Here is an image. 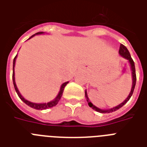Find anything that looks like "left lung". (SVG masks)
<instances>
[{
  "label": "left lung",
  "mask_w": 147,
  "mask_h": 147,
  "mask_svg": "<svg viewBox=\"0 0 147 147\" xmlns=\"http://www.w3.org/2000/svg\"><path fill=\"white\" fill-rule=\"evenodd\" d=\"M119 53H120V55H121V56H123V58H125L126 59H127L128 62H130V67H131V70H132V76H133L132 88H131V91H130V94L128 95V97L127 98V99H126V100H124L123 103H121V105H117V106H116V107H113V108H111V109H109V110L99 109V108H98L97 107H95L94 105H92V103H91L89 100H88V96H87V92H86V91H85V97L87 98V101H88V105H89V107H92V109L95 110L96 111L100 112V113H111V112L115 111H117V110H118L119 108L122 107L123 105H125L126 103L127 102L128 100H130V97L132 96L133 93H134V91L135 85H136V81H137V76H136V70H135L134 62V60L132 59L131 55H130V53H129L128 49H127V47H126L125 46H123V44H121V46H120Z\"/></svg>",
  "instance_id": "1"
}]
</instances>
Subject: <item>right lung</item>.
Instances as JSON below:
<instances>
[{
    "instance_id": "1",
    "label": "right lung",
    "mask_w": 147,
    "mask_h": 147,
    "mask_svg": "<svg viewBox=\"0 0 147 147\" xmlns=\"http://www.w3.org/2000/svg\"><path fill=\"white\" fill-rule=\"evenodd\" d=\"M42 32H39V33H36V34H34V35H33L31 37H30L29 39H30V38H32L33 36L36 35V34H42ZM17 55L15 56L14 59H13V85H14V88H15V91H16V92L17 93V94H18V96L20 97V98L23 101H24L25 104H26V105H28V106H30V107H33V108H34V109H36V110H45V109H47V108H49V107H54V106H55V105H57L58 102L59 101L60 98H61V97H62V93H63V91H64V88L65 87V85L69 83V82H65L63 83L62 85V86H61V88H60V91L59 92V94H58L57 97L54 99L53 100H52V101H49V102L48 103H43V104H36V103H32L30 102V101H28L27 100H26L25 98H24V97L22 96L21 94H20L19 91H18V89H17V85H16V83H15V78H14V65H15V61H16V58H17Z\"/></svg>"
}]
</instances>
